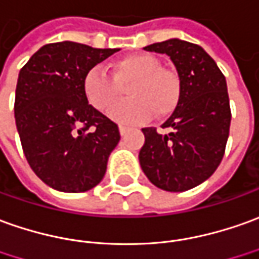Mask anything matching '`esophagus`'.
Wrapping results in <instances>:
<instances>
[{"label": "esophagus", "mask_w": 259, "mask_h": 259, "mask_svg": "<svg viewBox=\"0 0 259 259\" xmlns=\"http://www.w3.org/2000/svg\"><path fill=\"white\" fill-rule=\"evenodd\" d=\"M118 130H119V134L121 135H125L128 131H130V126H125V125H119L118 126Z\"/></svg>", "instance_id": "esophagus-1"}]
</instances>
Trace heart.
I'll use <instances>...</instances> for the list:
<instances>
[{"label": "heart", "instance_id": "1", "mask_svg": "<svg viewBox=\"0 0 259 259\" xmlns=\"http://www.w3.org/2000/svg\"><path fill=\"white\" fill-rule=\"evenodd\" d=\"M112 77L103 69L93 67L83 81L85 99L99 111H107L120 98V85L130 84V100L108 111L118 122L133 124L163 118L181 101L182 83L178 73L160 67L159 59L149 53H134L111 65Z\"/></svg>", "mask_w": 259, "mask_h": 259}]
</instances>
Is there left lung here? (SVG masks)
I'll use <instances>...</instances> for the list:
<instances>
[{
    "mask_svg": "<svg viewBox=\"0 0 259 259\" xmlns=\"http://www.w3.org/2000/svg\"><path fill=\"white\" fill-rule=\"evenodd\" d=\"M144 49L170 58L181 77L182 96L162 125L170 133L142 130L141 167L156 187L185 192L207 181L223 159L231 122L226 77L199 45L172 37Z\"/></svg>",
    "mask_w": 259,
    "mask_h": 259,
    "instance_id": "8db88e82",
    "label": "left lung"
}]
</instances>
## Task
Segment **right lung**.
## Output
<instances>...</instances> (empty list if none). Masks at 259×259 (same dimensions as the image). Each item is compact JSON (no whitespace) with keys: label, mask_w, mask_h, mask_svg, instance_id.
Wrapping results in <instances>:
<instances>
[{"label":"right lung","mask_w":259,"mask_h":259,"mask_svg":"<svg viewBox=\"0 0 259 259\" xmlns=\"http://www.w3.org/2000/svg\"><path fill=\"white\" fill-rule=\"evenodd\" d=\"M118 51L56 42L42 46L19 72L14 111L22 149L37 178L55 190L87 192L106 175L118 125L89 104L83 81Z\"/></svg>","instance_id":"obj_1"}]
</instances>
